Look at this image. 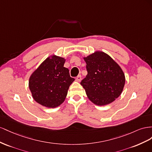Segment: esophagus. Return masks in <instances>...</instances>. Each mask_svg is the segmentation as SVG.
<instances>
[{
  "label": "esophagus",
  "instance_id": "obj_1",
  "mask_svg": "<svg viewBox=\"0 0 152 152\" xmlns=\"http://www.w3.org/2000/svg\"><path fill=\"white\" fill-rule=\"evenodd\" d=\"M81 80V76L80 75H79L78 76H77L76 77V80L77 81H80Z\"/></svg>",
  "mask_w": 152,
  "mask_h": 152
}]
</instances>
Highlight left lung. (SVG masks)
<instances>
[{"label":"left lung","instance_id":"1","mask_svg":"<svg viewBox=\"0 0 152 152\" xmlns=\"http://www.w3.org/2000/svg\"><path fill=\"white\" fill-rule=\"evenodd\" d=\"M88 74L81 81L88 98L98 106L113 102L122 94L125 83L122 69L110 56L95 51L83 58Z\"/></svg>","mask_w":152,"mask_h":152}]
</instances>
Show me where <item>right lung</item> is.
Instances as JSON below:
<instances>
[{
  "label": "right lung",
  "instance_id": "1",
  "mask_svg": "<svg viewBox=\"0 0 152 152\" xmlns=\"http://www.w3.org/2000/svg\"><path fill=\"white\" fill-rule=\"evenodd\" d=\"M65 58L52 55L48 57L29 78L28 86L37 103L49 108L60 106L65 101L69 86L75 79L64 67Z\"/></svg>",
  "mask_w": 152,
  "mask_h": 152
}]
</instances>
